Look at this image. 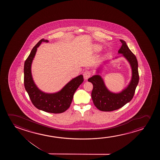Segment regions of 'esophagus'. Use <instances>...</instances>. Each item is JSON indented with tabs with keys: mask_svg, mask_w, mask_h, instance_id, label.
Returning a JSON list of instances; mask_svg holds the SVG:
<instances>
[{
	"mask_svg": "<svg viewBox=\"0 0 160 160\" xmlns=\"http://www.w3.org/2000/svg\"><path fill=\"white\" fill-rule=\"evenodd\" d=\"M91 75V72L89 70H86L85 72H83V78L85 80H87L90 78Z\"/></svg>",
	"mask_w": 160,
	"mask_h": 160,
	"instance_id": "1",
	"label": "esophagus"
}]
</instances>
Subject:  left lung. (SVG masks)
I'll list each match as a JSON object with an SVG mask.
<instances>
[{"instance_id":"obj_1","label":"left lung","mask_w":160,"mask_h":160,"mask_svg":"<svg viewBox=\"0 0 160 160\" xmlns=\"http://www.w3.org/2000/svg\"><path fill=\"white\" fill-rule=\"evenodd\" d=\"M122 46L119 49L118 53H122L131 64L132 71L131 81L127 88L122 92L114 93L108 90L103 79L99 75H95L88 79L93 84L91 96L94 105L99 110L103 112H112L118 109L129 102L133 98L136 88L139 82L138 61L126 44L120 40Z\"/></svg>"}]
</instances>
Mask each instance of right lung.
Wrapping results in <instances>:
<instances>
[{
    "mask_svg": "<svg viewBox=\"0 0 160 160\" xmlns=\"http://www.w3.org/2000/svg\"><path fill=\"white\" fill-rule=\"evenodd\" d=\"M42 39L31 51L24 64V85L32 103L35 107L44 112L59 114L66 111L70 107L73 96L77 88L83 81L82 75L72 79L59 92L46 93L42 92L35 85L31 73V65L37 48L42 42H48Z\"/></svg>",
    "mask_w": 160,
    "mask_h": 160,
    "instance_id": "add662e5",
    "label": "right lung"
}]
</instances>
